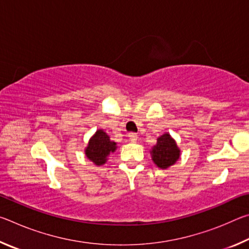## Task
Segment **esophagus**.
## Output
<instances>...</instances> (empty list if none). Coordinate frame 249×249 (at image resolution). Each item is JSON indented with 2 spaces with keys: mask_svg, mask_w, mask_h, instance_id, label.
Wrapping results in <instances>:
<instances>
[{
  "mask_svg": "<svg viewBox=\"0 0 249 249\" xmlns=\"http://www.w3.org/2000/svg\"><path fill=\"white\" fill-rule=\"evenodd\" d=\"M128 137H129V141L130 142H136L137 141V134H135V133H129L128 134Z\"/></svg>",
  "mask_w": 249,
  "mask_h": 249,
  "instance_id": "1",
  "label": "esophagus"
}]
</instances>
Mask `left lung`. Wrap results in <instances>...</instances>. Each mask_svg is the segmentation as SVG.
<instances>
[{"instance_id":"obj_1","label":"left lung","mask_w":249,"mask_h":249,"mask_svg":"<svg viewBox=\"0 0 249 249\" xmlns=\"http://www.w3.org/2000/svg\"><path fill=\"white\" fill-rule=\"evenodd\" d=\"M155 165L160 169H167L176 163L180 157V149L169 134L166 133L157 138V144L150 150Z\"/></svg>"}]
</instances>
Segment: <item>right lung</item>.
<instances>
[{
    "mask_svg": "<svg viewBox=\"0 0 249 249\" xmlns=\"http://www.w3.org/2000/svg\"><path fill=\"white\" fill-rule=\"evenodd\" d=\"M116 148V142L109 140V136L103 129H98L90 138L86 148V156L94 165L101 166L107 162L108 155L114 153Z\"/></svg>",
    "mask_w": 249,
    "mask_h": 249,
    "instance_id": "obj_1",
    "label": "right lung"
}]
</instances>
